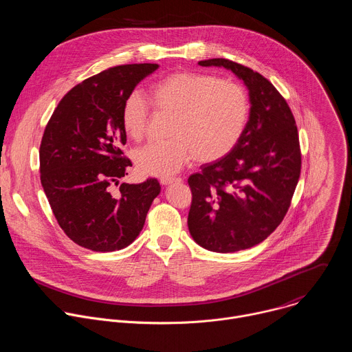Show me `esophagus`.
<instances>
[{
    "label": "esophagus",
    "mask_w": 352,
    "mask_h": 352,
    "mask_svg": "<svg viewBox=\"0 0 352 352\" xmlns=\"http://www.w3.org/2000/svg\"><path fill=\"white\" fill-rule=\"evenodd\" d=\"M182 179L181 178H178V177H163L162 179H160V182L163 184V185H170V184H174V182H181Z\"/></svg>",
    "instance_id": "1"
}]
</instances>
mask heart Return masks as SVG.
Instances as JSON below:
<instances>
[{"mask_svg":"<svg viewBox=\"0 0 352 352\" xmlns=\"http://www.w3.org/2000/svg\"><path fill=\"white\" fill-rule=\"evenodd\" d=\"M148 102L159 116H171L168 140L148 143L133 153L140 174L166 177L178 173L193 157L213 163L226 157L239 142L249 103L242 86L214 75L182 71L150 87ZM122 128L132 140L147 132L150 113L140 93L122 106Z\"/></svg>","mask_w":352,"mask_h":352,"instance_id":"heart-1","label":"heart"}]
</instances>
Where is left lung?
<instances>
[{
    "instance_id": "left-lung-1",
    "label": "left lung",
    "mask_w": 352,
    "mask_h": 352,
    "mask_svg": "<svg viewBox=\"0 0 352 352\" xmlns=\"http://www.w3.org/2000/svg\"><path fill=\"white\" fill-rule=\"evenodd\" d=\"M199 65L231 69L249 90V120L236 146L188 178L192 238L213 252H236L265 241L288 212L300 174L298 129L285 98L259 72L226 58Z\"/></svg>"
}]
</instances>
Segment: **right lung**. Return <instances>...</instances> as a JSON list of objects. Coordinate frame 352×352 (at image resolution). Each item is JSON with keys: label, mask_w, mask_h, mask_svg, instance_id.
Returning <instances> with one entry per match:
<instances>
[{"label": "right lung", "mask_w": 352, "mask_h": 352, "mask_svg": "<svg viewBox=\"0 0 352 352\" xmlns=\"http://www.w3.org/2000/svg\"><path fill=\"white\" fill-rule=\"evenodd\" d=\"M157 68L118 65L85 79L61 98L45 125L40 179L48 204L63 231L94 252L132 243L160 193L156 178L118 185L132 166L122 150V106L136 85Z\"/></svg>", "instance_id": "right-lung-1"}]
</instances>
